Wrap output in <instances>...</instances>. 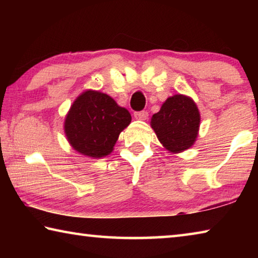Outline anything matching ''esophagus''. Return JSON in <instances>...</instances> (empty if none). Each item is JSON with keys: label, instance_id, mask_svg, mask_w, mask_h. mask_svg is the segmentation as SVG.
<instances>
[{"label": "esophagus", "instance_id": "1", "mask_svg": "<svg viewBox=\"0 0 258 258\" xmlns=\"http://www.w3.org/2000/svg\"><path fill=\"white\" fill-rule=\"evenodd\" d=\"M148 111H138V112H134V117L139 120H146L148 118Z\"/></svg>", "mask_w": 258, "mask_h": 258}]
</instances>
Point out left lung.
Instances as JSON below:
<instances>
[{
  "label": "left lung",
  "instance_id": "1",
  "mask_svg": "<svg viewBox=\"0 0 258 258\" xmlns=\"http://www.w3.org/2000/svg\"><path fill=\"white\" fill-rule=\"evenodd\" d=\"M150 126L159 142L171 154H180L195 145L200 126V112L194 99L175 94L166 99L152 115Z\"/></svg>",
  "mask_w": 258,
  "mask_h": 258
}]
</instances>
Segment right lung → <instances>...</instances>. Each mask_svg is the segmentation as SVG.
<instances>
[{"label": "right lung", "instance_id": "right-lung-1", "mask_svg": "<svg viewBox=\"0 0 258 258\" xmlns=\"http://www.w3.org/2000/svg\"><path fill=\"white\" fill-rule=\"evenodd\" d=\"M132 117L100 91L86 90L73 102L63 123L67 141L78 154L99 159L111 154Z\"/></svg>", "mask_w": 258, "mask_h": 258}]
</instances>
